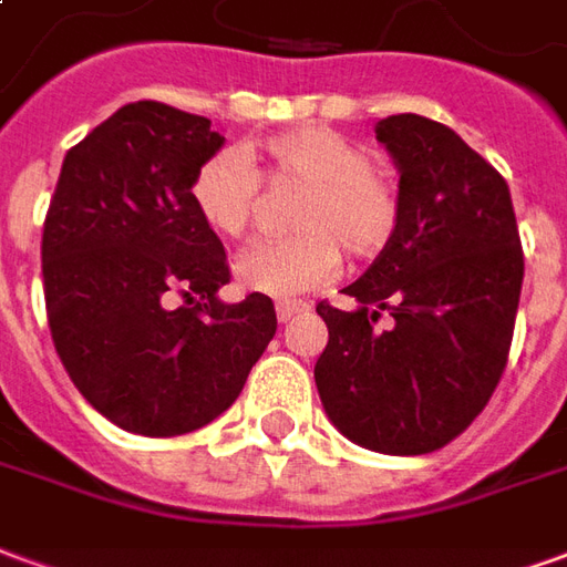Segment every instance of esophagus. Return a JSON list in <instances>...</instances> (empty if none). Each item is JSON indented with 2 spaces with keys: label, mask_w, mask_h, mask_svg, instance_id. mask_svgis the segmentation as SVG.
<instances>
[{
  "label": "esophagus",
  "mask_w": 567,
  "mask_h": 567,
  "mask_svg": "<svg viewBox=\"0 0 567 567\" xmlns=\"http://www.w3.org/2000/svg\"><path fill=\"white\" fill-rule=\"evenodd\" d=\"M303 309H309V303H303V300H282V303H276V319L291 321Z\"/></svg>",
  "instance_id": "1"
}]
</instances>
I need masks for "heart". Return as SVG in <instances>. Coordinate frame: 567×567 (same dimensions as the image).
<instances>
[{
  "label": "heart",
  "instance_id": "heart-1",
  "mask_svg": "<svg viewBox=\"0 0 567 567\" xmlns=\"http://www.w3.org/2000/svg\"><path fill=\"white\" fill-rule=\"evenodd\" d=\"M264 182H300L295 227L285 239H260L236 260V285L248 295L288 300L328 282L340 246L358 260L377 258L401 221L392 178L343 133L307 127L260 142L248 161L218 151L199 163L187 197L212 234L236 239L248 230Z\"/></svg>",
  "mask_w": 567,
  "mask_h": 567
}]
</instances>
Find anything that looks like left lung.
<instances>
[{
	"instance_id": "1",
	"label": "left lung",
	"mask_w": 567,
	"mask_h": 567,
	"mask_svg": "<svg viewBox=\"0 0 567 567\" xmlns=\"http://www.w3.org/2000/svg\"><path fill=\"white\" fill-rule=\"evenodd\" d=\"M377 140L401 173V221L368 272L321 300L328 346L316 361L340 434L385 455H425L462 434L498 385L523 291L511 187L455 130L392 115ZM382 311L395 324L375 328Z\"/></svg>"
}]
</instances>
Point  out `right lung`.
I'll return each instance as SVG.
<instances>
[{"label": "right lung", "mask_w": 567, "mask_h": 567, "mask_svg": "<svg viewBox=\"0 0 567 567\" xmlns=\"http://www.w3.org/2000/svg\"><path fill=\"white\" fill-rule=\"evenodd\" d=\"M221 145L209 117L130 103L66 151L48 206L42 276L56 355L87 404L133 434L209 425L276 333L270 297L218 300L227 255L187 197Z\"/></svg>", "instance_id": "right-lung-1"}]
</instances>
